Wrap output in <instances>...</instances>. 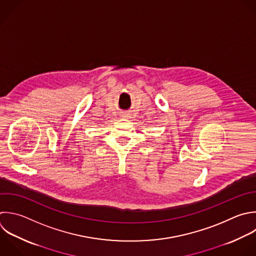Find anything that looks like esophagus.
<instances>
[{"label":"esophagus","instance_id":"esophagus-1","mask_svg":"<svg viewBox=\"0 0 256 256\" xmlns=\"http://www.w3.org/2000/svg\"><path fill=\"white\" fill-rule=\"evenodd\" d=\"M122 116L125 117V118H127V117H128V114H127V113H122Z\"/></svg>","mask_w":256,"mask_h":256}]
</instances>
